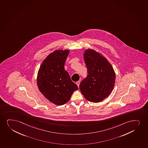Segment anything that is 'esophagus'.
I'll return each mask as SVG.
<instances>
[{
	"mask_svg": "<svg viewBox=\"0 0 148 148\" xmlns=\"http://www.w3.org/2000/svg\"><path fill=\"white\" fill-rule=\"evenodd\" d=\"M80 81H77V82H76V84H77V85L78 86V87H79V85H80Z\"/></svg>",
	"mask_w": 148,
	"mask_h": 148,
	"instance_id": "esophagus-1",
	"label": "esophagus"
}]
</instances>
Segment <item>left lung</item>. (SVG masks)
I'll return each mask as SVG.
<instances>
[{"mask_svg": "<svg viewBox=\"0 0 148 148\" xmlns=\"http://www.w3.org/2000/svg\"><path fill=\"white\" fill-rule=\"evenodd\" d=\"M84 59L88 75L81 82L79 88L86 100L100 102L113 90L115 71L107 59L94 50L84 51Z\"/></svg>", "mask_w": 148, "mask_h": 148, "instance_id": "left-lung-1", "label": "left lung"}]
</instances>
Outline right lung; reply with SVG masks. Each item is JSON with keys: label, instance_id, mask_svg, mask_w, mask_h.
<instances>
[{"label": "right lung", "instance_id": "obj_1", "mask_svg": "<svg viewBox=\"0 0 148 148\" xmlns=\"http://www.w3.org/2000/svg\"><path fill=\"white\" fill-rule=\"evenodd\" d=\"M69 53L68 50H57L50 53L41 64L37 74V83L40 92L57 105L67 102L73 92L78 89L64 68Z\"/></svg>", "mask_w": 148, "mask_h": 148}]
</instances>
